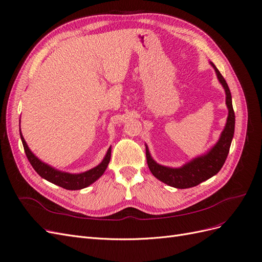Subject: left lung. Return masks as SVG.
<instances>
[{"instance_id": "1", "label": "left lung", "mask_w": 262, "mask_h": 262, "mask_svg": "<svg viewBox=\"0 0 262 262\" xmlns=\"http://www.w3.org/2000/svg\"><path fill=\"white\" fill-rule=\"evenodd\" d=\"M211 66L215 70L219 81L224 87L226 93V105L228 108L227 122L217 143L211 148L208 154L194 158V160L184 165L180 168L165 167V166L157 164L150 157L148 149L146 147V161L150 172L158 180H161L164 184L171 186L173 188H191L201 184L202 181L213 177L214 175H216L221 170L222 166L224 165L229 152V147H231L235 130V113L232 105V95L223 75L220 73V71L212 62Z\"/></svg>"}]
</instances>
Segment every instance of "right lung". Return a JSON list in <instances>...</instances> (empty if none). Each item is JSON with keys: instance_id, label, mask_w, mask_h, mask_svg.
Wrapping results in <instances>:
<instances>
[{"instance_id": "1", "label": "right lung", "mask_w": 262, "mask_h": 262, "mask_svg": "<svg viewBox=\"0 0 262 262\" xmlns=\"http://www.w3.org/2000/svg\"><path fill=\"white\" fill-rule=\"evenodd\" d=\"M19 133H20V139L23 142L24 149H25L26 156L31 166H33L34 169L37 171L38 175L41 176L46 180L52 182V184L68 190L83 189L92 185L94 181H96L106 170L110 161V155H112V148L109 147L104 161H102L98 166H96V167L91 170H87L82 173H75V175H73V173L63 172V171L54 169L47 164L42 163L41 161H39L38 158L30 152V149L28 148L25 140H24L21 136L20 130H19Z\"/></svg>"}]
</instances>
